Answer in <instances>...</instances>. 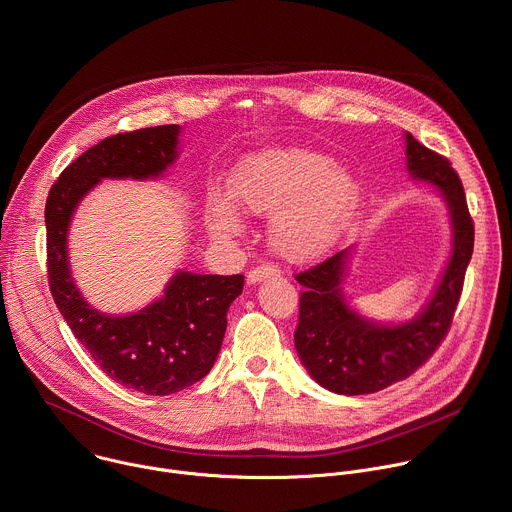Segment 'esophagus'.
I'll list each match as a JSON object with an SVG mask.
<instances>
[{"label": "esophagus", "instance_id": "1", "mask_svg": "<svg viewBox=\"0 0 512 512\" xmlns=\"http://www.w3.org/2000/svg\"><path fill=\"white\" fill-rule=\"evenodd\" d=\"M277 275H279V269H277V267H273V265H259V267H255V269L249 271L247 283H249V285H255V283H259V281H263V279L277 277Z\"/></svg>", "mask_w": 512, "mask_h": 512}]
</instances>
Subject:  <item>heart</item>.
<instances>
[{"label": "heart", "instance_id": "heart-1", "mask_svg": "<svg viewBox=\"0 0 512 512\" xmlns=\"http://www.w3.org/2000/svg\"><path fill=\"white\" fill-rule=\"evenodd\" d=\"M360 204V182L332 156L296 148H263L243 156L229 178V194L212 188L204 198L208 233L233 243L247 231L245 216H268L271 249L308 263L330 253L346 235Z\"/></svg>", "mask_w": 512, "mask_h": 512}]
</instances>
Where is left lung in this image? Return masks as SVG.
<instances>
[{
    "mask_svg": "<svg viewBox=\"0 0 512 512\" xmlns=\"http://www.w3.org/2000/svg\"><path fill=\"white\" fill-rule=\"evenodd\" d=\"M405 168L413 182L442 196L452 241L444 271L423 308L409 320L381 322L356 310L344 291L354 245L322 265L296 275L304 285L300 322L294 334L298 356L310 377L338 395H369L407 379L444 340L474 249V223L464 186L448 160L433 154L409 131Z\"/></svg>",
    "mask_w": 512,
    "mask_h": 512,
    "instance_id": "obj_1",
    "label": "left lung"
}]
</instances>
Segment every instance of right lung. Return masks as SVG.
<instances>
[{
	"instance_id": "obj_1",
	"label": "right lung",
	"mask_w": 512,
	"mask_h": 512,
	"mask_svg": "<svg viewBox=\"0 0 512 512\" xmlns=\"http://www.w3.org/2000/svg\"><path fill=\"white\" fill-rule=\"evenodd\" d=\"M182 127L111 135L72 162L46 200L50 291L64 322L115 383L143 395H170L208 375L221 352L229 306L243 275L174 271L164 294L135 312L107 314L85 300L70 269L68 231L81 202L103 180H158L180 156Z\"/></svg>"
}]
</instances>
